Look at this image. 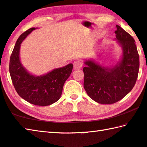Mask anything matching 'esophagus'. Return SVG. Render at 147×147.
Returning <instances> with one entry per match:
<instances>
[{
    "label": "esophagus",
    "instance_id": "obj_1",
    "mask_svg": "<svg viewBox=\"0 0 147 147\" xmlns=\"http://www.w3.org/2000/svg\"><path fill=\"white\" fill-rule=\"evenodd\" d=\"M74 69H80L82 67V63L80 60H76L73 62Z\"/></svg>",
    "mask_w": 147,
    "mask_h": 147
}]
</instances>
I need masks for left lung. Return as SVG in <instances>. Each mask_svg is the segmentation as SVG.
Returning <instances> with one entry per match:
<instances>
[{
    "label": "left lung",
    "mask_w": 147,
    "mask_h": 147,
    "mask_svg": "<svg viewBox=\"0 0 147 147\" xmlns=\"http://www.w3.org/2000/svg\"><path fill=\"white\" fill-rule=\"evenodd\" d=\"M116 27V39L123 51L121 62L108 69L88 60L83 69L84 89L99 104H111L121 100L133 89L138 76L139 57L135 40L121 26Z\"/></svg>",
    "instance_id": "obj_1"
}]
</instances>
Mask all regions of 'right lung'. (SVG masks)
Here are the masks:
<instances>
[{"label":"right lung","instance_id":"right-lung-1","mask_svg":"<svg viewBox=\"0 0 147 147\" xmlns=\"http://www.w3.org/2000/svg\"><path fill=\"white\" fill-rule=\"evenodd\" d=\"M35 29L27 30L17 40L9 59V70L12 83L21 97L34 105L46 106L60 98L64 83L71 74L73 65L70 63L40 76L28 73L20 61L19 50L22 41Z\"/></svg>","mask_w":147,"mask_h":147}]
</instances>
